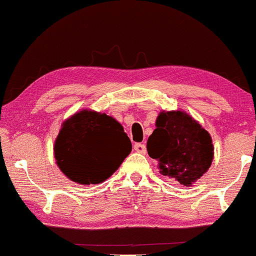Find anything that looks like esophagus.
I'll return each mask as SVG.
<instances>
[{
    "instance_id": "esophagus-1",
    "label": "esophagus",
    "mask_w": 256,
    "mask_h": 256,
    "mask_svg": "<svg viewBox=\"0 0 256 256\" xmlns=\"http://www.w3.org/2000/svg\"><path fill=\"white\" fill-rule=\"evenodd\" d=\"M134 150H136V152L138 153H146V144H135V146H134Z\"/></svg>"
}]
</instances>
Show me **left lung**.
Wrapping results in <instances>:
<instances>
[{
    "label": "left lung",
    "instance_id": "8db88e82",
    "mask_svg": "<svg viewBox=\"0 0 256 256\" xmlns=\"http://www.w3.org/2000/svg\"><path fill=\"white\" fill-rule=\"evenodd\" d=\"M150 158L158 160L160 174L190 186L208 170L214 160L210 134L184 112H163L147 141Z\"/></svg>",
    "mask_w": 256,
    "mask_h": 256
}]
</instances>
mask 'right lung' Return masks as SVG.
Returning a JSON list of instances; mask_svg holds the SVG:
<instances>
[{
  "mask_svg": "<svg viewBox=\"0 0 256 256\" xmlns=\"http://www.w3.org/2000/svg\"><path fill=\"white\" fill-rule=\"evenodd\" d=\"M132 150L122 126L106 114L82 110L64 122L55 141L58 168L80 184L108 179Z\"/></svg>",
  "mask_w": 256,
  "mask_h": 256,
  "instance_id": "1",
  "label": "right lung"
}]
</instances>
